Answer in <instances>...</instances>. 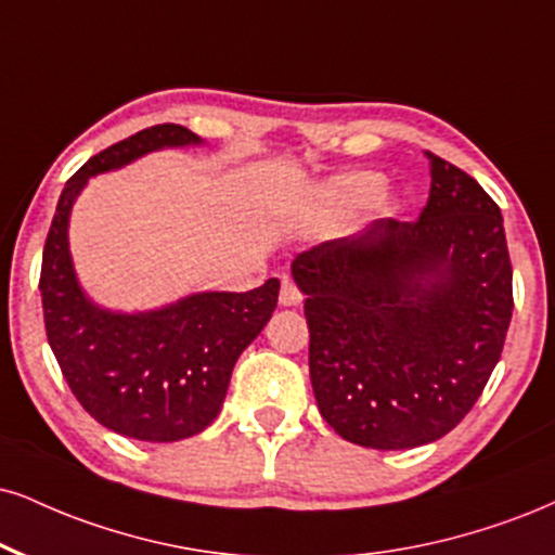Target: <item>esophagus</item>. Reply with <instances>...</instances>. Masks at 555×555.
<instances>
[{"instance_id":"esophagus-1","label":"esophagus","mask_w":555,"mask_h":555,"mask_svg":"<svg viewBox=\"0 0 555 555\" xmlns=\"http://www.w3.org/2000/svg\"><path fill=\"white\" fill-rule=\"evenodd\" d=\"M304 300V293L298 291V285L291 278H283L280 283V306H298Z\"/></svg>"}]
</instances>
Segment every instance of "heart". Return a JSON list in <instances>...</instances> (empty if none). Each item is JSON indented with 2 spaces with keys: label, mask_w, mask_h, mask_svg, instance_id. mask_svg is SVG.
<instances>
[{
  "label": "heart",
  "mask_w": 555,
  "mask_h": 555,
  "mask_svg": "<svg viewBox=\"0 0 555 555\" xmlns=\"http://www.w3.org/2000/svg\"><path fill=\"white\" fill-rule=\"evenodd\" d=\"M383 177L375 172H350L341 175L337 180L326 184L324 190V205L337 214L345 210L362 208V205L373 203L375 197L383 193Z\"/></svg>",
  "instance_id": "1"
}]
</instances>
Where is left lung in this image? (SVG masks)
Returning <instances> with one entry per match:
<instances>
[{
	"mask_svg": "<svg viewBox=\"0 0 555 555\" xmlns=\"http://www.w3.org/2000/svg\"><path fill=\"white\" fill-rule=\"evenodd\" d=\"M424 156L433 184L416 221H375L293 262L319 412L362 448H416L457 427L515 306L499 205L455 164Z\"/></svg>",
	"mask_w": 555,
	"mask_h": 555,
	"instance_id": "obj_1",
	"label": "left lung"
}]
</instances>
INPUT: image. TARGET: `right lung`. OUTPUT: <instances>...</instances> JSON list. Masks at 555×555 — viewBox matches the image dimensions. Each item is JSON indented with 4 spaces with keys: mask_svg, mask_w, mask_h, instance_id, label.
<instances>
[{
    "mask_svg": "<svg viewBox=\"0 0 555 555\" xmlns=\"http://www.w3.org/2000/svg\"><path fill=\"white\" fill-rule=\"evenodd\" d=\"M197 141L184 126L162 122L94 154L68 177L43 246L40 296L61 373L94 420L133 440L175 442L203 433L221 412L238 354L278 306L275 278L255 291L197 293L133 317L102 311L79 291L66 225L89 177L156 149Z\"/></svg>",
    "mask_w": 555,
    "mask_h": 555,
    "instance_id": "1",
    "label": "right lung"
}]
</instances>
